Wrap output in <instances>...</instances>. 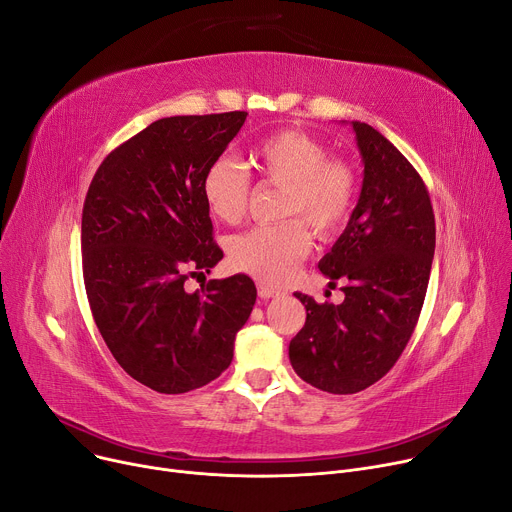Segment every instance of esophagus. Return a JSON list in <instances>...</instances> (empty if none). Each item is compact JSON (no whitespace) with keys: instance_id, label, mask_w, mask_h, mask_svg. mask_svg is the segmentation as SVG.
<instances>
[{"instance_id":"obj_1","label":"esophagus","mask_w":512,"mask_h":512,"mask_svg":"<svg viewBox=\"0 0 512 512\" xmlns=\"http://www.w3.org/2000/svg\"><path fill=\"white\" fill-rule=\"evenodd\" d=\"M258 295H260L262 299H274V297L281 295V291L272 289V287H266V285H258Z\"/></svg>"}]
</instances>
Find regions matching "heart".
Returning a JSON list of instances; mask_svg holds the SVG:
<instances>
[{"instance_id":"b5f03b06","label":"heart","mask_w":512,"mask_h":512,"mask_svg":"<svg viewBox=\"0 0 512 512\" xmlns=\"http://www.w3.org/2000/svg\"><path fill=\"white\" fill-rule=\"evenodd\" d=\"M250 164L260 180L281 186V215L299 217L277 225H258L227 242L233 268L277 287L291 279L311 248V233L330 238L346 223L357 196V172L340 157H328L322 141L297 129H283L258 141ZM250 176L229 155L209 164L203 176V199L213 217L238 223L248 211Z\"/></svg>"}]
</instances>
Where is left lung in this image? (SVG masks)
I'll return each mask as SVG.
<instances>
[{
  "instance_id": "obj_1",
  "label": "left lung",
  "mask_w": 512,
  "mask_h": 512,
  "mask_svg": "<svg viewBox=\"0 0 512 512\" xmlns=\"http://www.w3.org/2000/svg\"><path fill=\"white\" fill-rule=\"evenodd\" d=\"M365 176L359 203L320 260L344 301L316 303L295 293L307 318L289 344L295 373L328 393H357L379 381L404 352L424 303L435 213L406 157L367 123H352Z\"/></svg>"
}]
</instances>
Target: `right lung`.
Wrapping results in <instances>:
<instances>
[{
	"label": "right lung",
	"mask_w": 512,
	"mask_h": 512,
	"mask_svg": "<svg viewBox=\"0 0 512 512\" xmlns=\"http://www.w3.org/2000/svg\"><path fill=\"white\" fill-rule=\"evenodd\" d=\"M246 116L155 121L110 151L88 188L82 264L92 316L116 363L153 391L217 379L256 303L246 274L184 289L223 258L201 184Z\"/></svg>",
	"instance_id": "right-lung-1"
}]
</instances>
